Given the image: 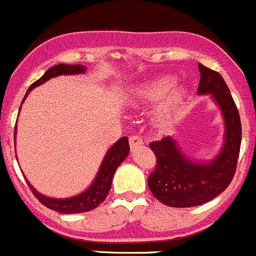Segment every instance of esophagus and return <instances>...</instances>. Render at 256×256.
<instances>
[{"instance_id":"esophagus-1","label":"esophagus","mask_w":256,"mask_h":256,"mask_svg":"<svg viewBox=\"0 0 256 256\" xmlns=\"http://www.w3.org/2000/svg\"><path fill=\"white\" fill-rule=\"evenodd\" d=\"M143 143H144L143 139H142L139 136H136H136H129V144H130V148H136V146H142Z\"/></svg>"}]
</instances>
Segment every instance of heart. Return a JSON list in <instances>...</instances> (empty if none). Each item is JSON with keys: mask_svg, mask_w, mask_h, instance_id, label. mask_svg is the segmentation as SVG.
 <instances>
[{"mask_svg": "<svg viewBox=\"0 0 256 256\" xmlns=\"http://www.w3.org/2000/svg\"><path fill=\"white\" fill-rule=\"evenodd\" d=\"M169 87H170V80L169 78H160V80H156V82L142 86L138 90V92H136V96H138L140 100L156 102V100H160L163 97L166 90H169ZM182 98H183V92L180 90H169L167 94L164 96L163 102H162V113H164V114L170 113L180 103Z\"/></svg>", "mask_w": 256, "mask_h": 256, "instance_id": "b5f03b06", "label": "heart"}]
</instances>
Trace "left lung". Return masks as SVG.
<instances>
[{
	"instance_id": "left-lung-1",
	"label": "left lung",
	"mask_w": 256,
	"mask_h": 256,
	"mask_svg": "<svg viewBox=\"0 0 256 256\" xmlns=\"http://www.w3.org/2000/svg\"><path fill=\"white\" fill-rule=\"evenodd\" d=\"M200 82L198 94H212L224 118V144L210 162L186 158L172 136L149 144L156 166L148 178V186L160 203L173 208H190L212 200L228 188L234 178L242 144V123L230 90L222 76L198 64Z\"/></svg>"
}]
</instances>
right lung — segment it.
I'll return each instance as SVG.
<instances>
[{"mask_svg":"<svg viewBox=\"0 0 256 256\" xmlns=\"http://www.w3.org/2000/svg\"><path fill=\"white\" fill-rule=\"evenodd\" d=\"M86 67L82 64H60L53 66L47 72L36 80L32 83L31 87L27 90L26 96H24V100H26L27 94L34 90V87H38L40 84L44 83L46 80H50L53 77H57L60 74H80V73H84ZM22 100V103H24ZM21 108V107H20ZM14 140H16V127H14ZM129 154V142L127 136H123L120 140L116 142L110 149H108L107 154H106L104 159H103L102 164L100 166L97 176L94 178L93 183L88 189H86L83 193L78 194V196H70V198L64 199H54V198H48V196H43V194L38 193L34 186L30 184L27 180L30 189L32 190L34 196H36L42 203L43 206H47L48 209L58 212V213L63 214H78V213H84V212L93 210L97 208L106 198H107L108 193L110 190V186H112V179L114 176L116 169L120 166V164L127 158Z\"/></svg>","mask_w":256,"mask_h":256,"instance_id":"1","label":"right lung"}]
</instances>
